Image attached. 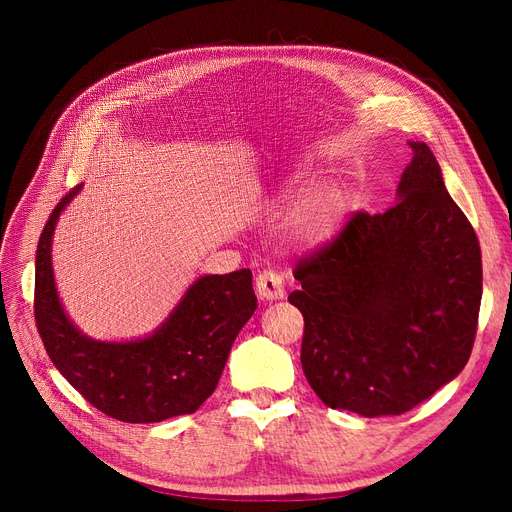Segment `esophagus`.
I'll list each match as a JSON object with an SVG mask.
<instances>
[{"label": "esophagus", "mask_w": 512, "mask_h": 512, "mask_svg": "<svg viewBox=\"0 0 512 512\" xmlns=\"http://www.w3.org/2000/svg\"><path fill=\"white\" fill-rule=\"evenodd\" d=\"M256 292H258V297L262 301H280V299H284L286 290H284L282 275L271 271V269L260 271L258 277H256Z\"/></svg>", "instance_id": "obj_1"}]
</instances>
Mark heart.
Wrapping results in <instances>:
<instances>
[{
    "label": "heart",
    "instance_id": "obj_1",
    "mask_svg": "<svg viewBox=\"0 0 512 512\" xmlns=\"http://www.w3.org/2000/svg\"><path fill=\"white\" fill-rule=\"evenodd\" d=\"M346 196L342 190L327 188L307 194L294 211V232L309 243L331 241L346 218Z\"/></svg>",
    "mask_w": 512,
    "mask_h": 512
}]
</instances>
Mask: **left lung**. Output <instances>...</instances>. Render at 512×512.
I'll return each instance as SVG.
<instances>
[{
  "label": "left lung",
  "mask_w": 512,
  "mask_h": 512,
  "mask_svg": "<svg viewBox=\"0 0 512 512\" xmlns=\"http://www.w3.org/2000/svg\"><path fill=\"white\" fill-rule=\"evenodd\" d=\"M412 162L384 213H354L294 267L288 301L305 320L301 365L324 406L367 418L412 410L466 367L483 262L476 232L446 192L436 156Z\"/></svg>",
  "instance_id": "1"
}]
</instances>
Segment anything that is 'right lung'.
I'll return each mask as SVG.
<instances>
[{
	"label": "right lung",
	"mask_w": 512,
	"mask_h": 512,
	"mask_svg": "<svg viewBox=\"0 0 512 512\" xmlns=\"http://www.w3.org/2000/svg\"><path fill=\"white\" fill-rule=\"evenodd\" d=\"M76 185L53 209L38 241L34 316L49 359L91 406L123 423L192 414L215 391L232 342L252 318V271L203 275L151 335L98 342L74 327L59 301L51 243Z\"/></svg>",
	"instance_id": "1"
}]
</instances>
